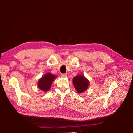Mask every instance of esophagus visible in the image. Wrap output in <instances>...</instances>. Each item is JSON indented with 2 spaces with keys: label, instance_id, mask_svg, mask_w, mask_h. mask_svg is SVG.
Returning a JSON list of instances; mask_svg holds the SVG:
<instances>
[{
  "label": "esophagus",
  "instance_id": "1",
  "mask_svg": "<svg viewBox=\"0 0 133 133\" xmlns=\"http://www.w3.org/2000/svg\"><path fill=\"white\" fill-rule=\"evenodd\" d=\"M61 75L62 77H67L66 74H61Z\"/></svg>",
  "mask_w": 133,
  "mask_h": 133
}]
</instances>
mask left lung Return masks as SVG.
<instances>
[{"mask_svg": "<svg viewBox=\"0 0 133 133\" xmlns=\"http://www.w3.org/2000/svg\"><path fill=\"white\" fill-rule=\"evenodd\" d=\"M72 82L78 93L86 91L89 86V81L83 75H77L74 77Z\"/></svg>", "mask_w": 133, "mask_h": 133, "instance_id": "8db88e82", "label": "left lung"}]
</instances>
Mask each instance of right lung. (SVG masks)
<instances>
[{"instance_id":"obj_1","label":"right lung","mask_w":133,"mask_h":133,"mask_svg":"<svg viewBox=\"0 0 133 133\" xmlns=\"http://www.w3.org/2000/svg\"><path fill=\"white\" fill-rule=\"evenodd\" d=\"M56 77V76L52 74L47 73L39 79L38 83V87L42 91H47L50 90L52 82Z\"/></svg>"}]
</instances>
